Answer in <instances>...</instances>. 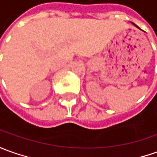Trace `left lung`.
<instances>
[{
  "label": "left lung",
  "instance_id": "1",
  "mask_svg": "<svg viewBox=\"0 0 157 157\" xmlns=\"http://www.w3.org/2000/svg\"><path fill=\"white\" fill-rule=\"evenodd\" d=\"M134 25H135V24H134ZM136 26H137V28H138V26H137V25H136Z\"/></svg>",
  "mask_w": 157,
  "mask_h": 157
}]
</instances>
